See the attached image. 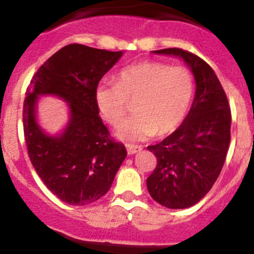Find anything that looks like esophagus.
<instances>
[{
    "mask_svg": "<svg viewBox=\"0 0 254 254\" xmlns=\"http://www.w3.org/2000/svg\"><path fill=\"white\" fill-rule=\"evenodd\" d=\"M126 147H127V151H128L129 155H133V154H136V152H138L142 150V147L141 146H137V145H131V143H127V145H126Z\"/></svg>",
    "mask_w": 254,
    "mask_h": 254,
    "instance_id": "obj_1",
    "label": "esophagus"
}]
</instances>
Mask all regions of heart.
Instances as JSON below:
<instances>
[{
    "instance_id": "1",
    "label": "heart",
    "mask_w": 254,
    "mask_h": 254,
    "mask_svg": "<svg viewBox=\"0 0 254 254\" xmlns=\"http://www.w3.org/2000/svg\"><path fill=\"white\" fill-rule=\"evenodd\" d=\"M194 95V77L190 68L143 61L122 68L117 82L100 81L94 99L100 116L109 125L119 126L128 100L135 114L118 127L116 136L126 141H142L155 133L176 131L187 117Z\"/></svg>"
}]
</instances>
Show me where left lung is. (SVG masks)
<instances>
[{"label": "left lung", "instance_id": "1", "mask_svg": "<svg viewBox=\"0 0 254 254\" xmlns=\"http://www.w3.org/2000/svg\"><path fill=\"white\" fill-rule=\"evenodd\" d=\"M154 53L181 57L196 80L193 104L183 123L161 142L147 146L158 159L146 179L150 196L168 208H187L207 194L223 169L232 112L219 78L202 58L181 48Z\"/></svg>", "mask_w": 254, "mask_h": 254}]
</instances>
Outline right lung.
Segmentation results:
<instances>
[{
    "label": "right lung",
    "mask_w": 254,
    "mask_h": 254,
    "mask_svg": "<svg viewBox=\"0 0 254 254\" xmlns=\"http://www.w3.org/2000/svg\"><path fill=\"white\" fill-rule=\"evenodd\" d=\"M122 55L68 44L39 67L26 89L22 125L29 158L47 188L68 205L85 206L104 196L127 156L125 145L111 137L94 99L95 86ZM39 95L69 103V123L58 136L47 135L36 123Z\"/></svg>",
    "instance_id": "right-lung-1"
}]
</instances>
